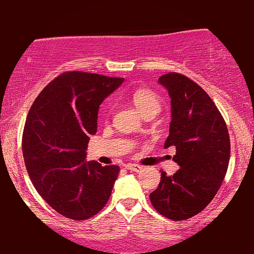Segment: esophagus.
Listing matches in <instances>:
<instances>
[{
  "mask_svg": "<svg viewBox=\"0 0 254 254\" xmlns=\"http://www.w3.org/2000/svg\"><path fill=\"white\" fill-rule=\"evenodd\" d=\"M125 168L131 172H141L143 167L139 165H136V164H127V165H125Z\"/></svg>",
  "mask_w": 254,
  "mask_h": 254,
  "instance_id": "esophagus-1",
  "label": "esophagus"
}]
</instances>
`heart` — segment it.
<instances>
[{"label": "heart", "instance_id": "b5f03b06", "mask_svg": "<svg viewBox=\"0 0 254 254\" xmlns=\"http://www.w3.org/2000/svg\"><path fill=\"white\" fill-rule=\"evenodd\" d=\"M131 101L144 116H155L161 110V100L154 90L137 88L130 94Z\"/></svg>", "mask_w": 254, "mask_h": 254}]
</instances>
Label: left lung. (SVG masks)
Here are the masks:
<instances>
[{
  "label": "left lung",
  "mask_w": 254,
  "mask_h": 254,
  "mask_svg": "<svg viewBox=\"0 0 254 254\" xmlns=\"http://www.w3.org/2000/svg\"><path fill=\"white\" fill-rule=\"evenodd\" d=\"M171 98L170 135L165 148L176 147L179 165L173 176L161 172L150 193L157 212L173 221L199 214L221 188L230 156L226 122L211 98L196 82L178 72L159 77Z\"/></svg>",
  "instance_id": "1"
}]
</instances>
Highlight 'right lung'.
Masks as SVG:
<instances>
[{
	"mask_svg": "<svg viewBox=\"0 0 254 254\" xmlns=\"http://www.w3.org/2000/svg\"><path fill=\"white\" fill-rule=\"evenodd\" d=\"M123 81L65 71L40 92L26 118L22 154L31 182L52 209L71 220L98 214L118 178V166L86 161V149L97 132L99 106Z\"/></svg>",
	"mask_w": 254,
	"mask_h": 254,
	"instance_id": "add662e5",
	"label": "right lung"
}]
</instances>
